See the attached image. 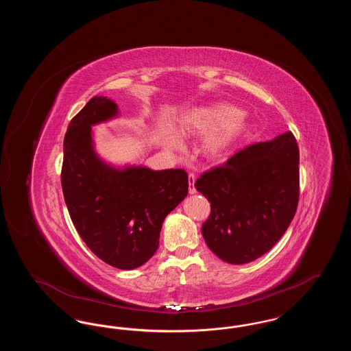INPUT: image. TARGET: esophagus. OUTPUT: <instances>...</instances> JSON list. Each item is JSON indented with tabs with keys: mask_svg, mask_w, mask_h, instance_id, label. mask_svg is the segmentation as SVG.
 Listing matches in <instances>:
<instances>
[{
	"mask_svg": "<svg viewBox=\"0 0 351 351\" xmlns=\"http://www.w3.org/2000/svg\"><path fill=\"white\" fill-rule=\"evenodd\" d=\"M195 182H196V176L193 173L188 175V184H189V193L195 195L196 193V188H195Z\"/></svg>",
	"mask_w": 351,
	"mask_h": 351,
	"instance_id": "1",
	"label": "esophagus"
}]
</instances>
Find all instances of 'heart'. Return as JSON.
I'll return each mask as SVG.
<instances>
[{
	"instance_id": "1",
	"label": "heart",
	"mask_w": 351,
	"mask_h": 351,
	"mask_svg": "<svg viewBox=\"0 0 351 351\" xmlns=\"http://www.w3.org/2000/svg\"><path fill=\"white\" fill-rule=\"evenodd\" d=\"M247 129V114L228 102L200 106L185 116L179 126V132L185 136L205 133L201 139V152L210 159L222 156ZM163 142L171 149L182 147V139L169 130L163 133Z\"/></svg>"
}]
</instances>
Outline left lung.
Here are the masks:
<instances>
[{
	"instance_id": "left-lung-1",
	"label": "left lung",
	"mask_w": 351,
	"mask_h": 351,
	"mask_svg": "<svg viewBox=\"0 0 351 351\" xmlns=\"http://www.w3.org/2000/svg\"><path fill=\"white\" fill-rule=\"evenodd\" d=\"M212 206L201 233L218 258L245 265L283 237L299 202V147L291 132L237 152L195 183Z\"/></svg>"
}]
</instances>
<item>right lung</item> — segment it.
Listing matches in <instances>:
<instances>
[{"mask_svg":"<svg viewBox=\"0 0 351 351\" xmlns=\"http://www.w3.org/2000/svg\"><path fill=\"white\" fill-rule=\"evenodd\" d=\"M117 104L95 96L69 122L62 188L85 245L105 263L133 269L158 250L165 218L186 197L184 169L113 166L95 149L92 126L118 117Z\"/></svg>","mask_w":351,"mask_h":351,"instance_id":"obj_1","label":"right lung"}]
</instances>
